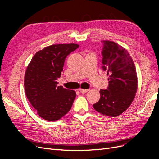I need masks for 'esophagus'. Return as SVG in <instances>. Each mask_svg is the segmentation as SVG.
I'll return each instance as SVG.
<instances>
[{
  "label": "esophagus",
  "mask_w": 159,
  "mask_h": 159,
  "mask_svg": "<svg viewBox=\"0 0 159 159\" xmlns=\"http://www.w3.org/2000/svg\"><path fill=\"white\" fill-rule=\"evenodd\" d=\"M79 91H80V92L81 93H87L88 91H89V89H79Z\"/></svg>",
  "instance_id": "34e87169"
}]
</instances>
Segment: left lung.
I'll list each match as a JSON object with an SVG mask.
<instances>
[{
    "label": "left lung",
    "instance_id": "8db88e82",
    "mask_svg": "<svg viewBox=\"0 0 159 159\" xmlns=\"http://www.w3.org/2000/svg\"><path fill=\"white\" fill-rule=\"evenodd\" d=\"M102 69L109 75L107 89H100V99L93 107L109 117H117L131 105L138 81L134 64L127 50L112 41L103 40Z\"/></svg>",
    "mask_w": 159,
    "mask_h": 159
}]
</instances>
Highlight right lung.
Instances as JSON below:
<instances>
[{
    "label": "right lung",
    "mask_w": 159,
    "mask_h": 159,
    "mask_svg": "<svg viewBox=\"0 0 159 159\" xmlns=\"http://www.w3.org/2000/svg\"><path fill=\"white\" fill-rule=\"evenodd\" d=\"M80 46L53 44L37 52L27 66L25 75L26 97L38 115L55 121L68 113L76 96L75 91L57 85L66 57Z\"/></svg>",
    "instance_id": "right-lung-1"
}]
</instances>
